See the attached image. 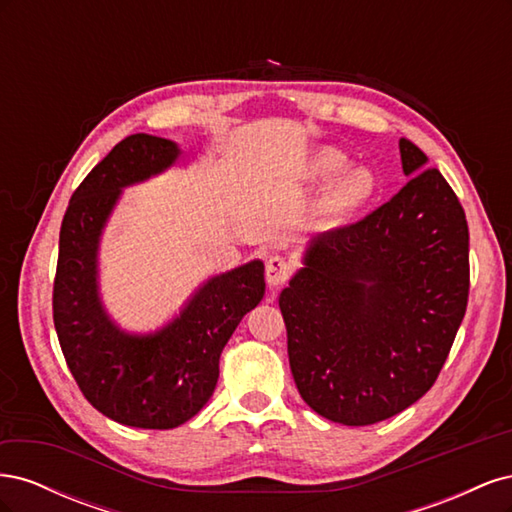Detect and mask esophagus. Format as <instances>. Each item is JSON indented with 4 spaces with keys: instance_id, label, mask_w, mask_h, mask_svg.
Segmentation results:
<instances>
[{
    "instance_id": "1",
    "label": "esophagus",
    "mask_w": 512,
    "mask_h": 512,
    "mask_svg": "<svg viewBox=\"0 0 512 512\" xmlns=\"http://www.w3.org/2000/svg\"><path fill=\"white\" fill-rule=\"evenodd\" d=\"M288 277H290L288 260L284 256H277V254L271 256L267 260V284L271 288H280L282 284L288 282Z\"/></svg>"
}]
</instances>
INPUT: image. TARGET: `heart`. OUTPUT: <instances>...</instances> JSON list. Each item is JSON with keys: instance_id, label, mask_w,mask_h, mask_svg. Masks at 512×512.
<instances>
[{"instance_id": "b5f03b06", "label": "heart", "mask_w": 512, "mask_h": 512, "mask_svg": "<svg viewBox=\"0 0 512 512\" xmlns=\"http://www.w3.org/2000/svg\"><path fill=\"white\" fill-rule=\"evenodd\" d=\"M344 164H346L344 153H339L335 149H327L318 158V170H322V173L327 175L337 173ZM374 192H376L374 175H371L367 168H352L331 185V190L322 200V213L327 215L329 220L344 218V215H350L352 211L363 207L367 200L374 196Z\"/></svg>"}]
</instances>
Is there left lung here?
I'll return each instance as SVG.
<instances>
[{
  "label": "left lung",
  "mask_w": 512,
  "mask_h": 512,
  "mask_svg": "<svg viewBox=\"0 0 512 512\" xmlns=\"http://www.w3.org/2000/svg\"><path fill=\"white\" fill-rule=\"evenodd\" d=\"M410 181L363 220L320 232L280 294L288 359L305 404L374 425L436 382L470 292V235L457 194L401 138Z\"/></svg>",
  "instance_id": "1"
}]
</instances>
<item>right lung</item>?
<instances>
[{"label": "right lung", "instance_id": "add662e5", "mask_svg": "<svg viewBox=\"0 0 512 512\" xmlns=\"http://www.w3.org/2000/svg\"><path fill=\"white\" fill-rule=\"evenodd\" d=\"M179 158L160 136L132 134L74 190L59 230L53 322L81 393L104 416L130 427L173 429L215 391L220 354L241 318L265 297V265L252 260L215 275L181 314L149 335L121 331L98 294V243L126 185Z\"/></svg>", "mask_w": 512, "mask_h": 512}]
</instances>
